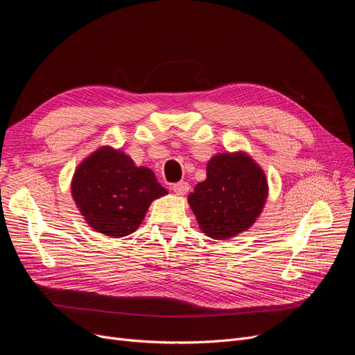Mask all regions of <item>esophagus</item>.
<instances>
[{"label": "esophagus", "mask_w": 355, "mask_h": 355, "mask_svg": "<svg viewBox=\"0 0 355 355\" xmlns=\"http://www.w3.org/2000/svg\"><path fill=\"white\" fill-rule=\"evenodd\" d=\"M189 190H190V185L187 182H184V181H180V182L173 185V191L177 196H185L189 193Z\"/></svg>", "instance_id": "1"}]
</instances>
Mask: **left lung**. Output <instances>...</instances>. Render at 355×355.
Masks as SVG:
<instances>
[{
  "instance_id": "8db88e82",
  "label": "left lung",
  "mask_w": 355,
  "mask_h": 355,
  "mask_svg": "<svg viewBox=\"0 0 355 355\" xmlns=\"http://www.w3.org/2000/svg\"><path fill=\"white\" fill-rule=\"evenodd\" d=\"M269 196L263 168L246 151L220 153L207 162V177L189 194L198 227L216 240L248 232Z\"/></svg>"
}]
</instances>
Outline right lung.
<instances>
[{"mask_svg":"<svg viewBox=\"0 0 355 355\" xmlns=\"http://www.w3.org/2000/svg\"><path fill=\"white\" fill-rule=\"evenodd\" d=\"M70 191L87 226L114 239L138 230L151 202L168 194L153 170L110 145L82 159Z\"/></svg>","mask_w":355,"mask_h":355,"instance_id":"right-lung-1","label":"right lung"}]
</instances>
